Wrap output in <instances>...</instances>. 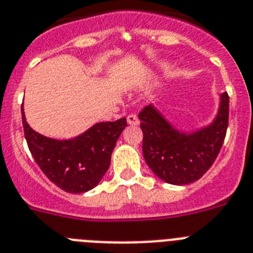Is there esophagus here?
<instances>
[{"label": "esophagus", "mask_w": 253, "mask_h": 253, "mask_svg": "<svg viewBox=\"0 0 253 253\" xmlns=\"http://www.w3.org/2000/svg\"><path fill=\"white\" fill-rule=\"evenodd\" d=\"M127 122H128V125H132V126H137L139 125V118H137V116L136 114H128L127 116Z\"/></svg>", "instance_id": "obj_1"}]
</instances>
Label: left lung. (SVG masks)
Returning a JSON list of instances; mask_svg holds the SVG:
<instances>
[{
	"label": "left lung",
	"mask_w": 253,
	"mask_h": 253,
	"mask_svg": "<svg viewBox=\"0 0 253 253\" xmlns=\"http://www.w3.org/2000/svg\"><path fill=\"white\" fill-rule=\"evenodd\" d=\"M139 118L146 164L167 183L188 184L208 172L223 146L229 118V96L228 93L220 95L212 124L190 133L174 128L151 104L140 112Z\"/></svg>",
	"instance_id": "obj_1"
}]
</instances>
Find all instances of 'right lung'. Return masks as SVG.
Instances as JSON below:
<instances>
[{
	"label": "right lung",
	"instance_id": "add662e5",
	"mask_svg": "<svg viewBox=\"0 0 253 253\" xmlns=\"http://www.w3.org/2000/svg\"><path fill=\"white\" fill-rule=\"evenodd\" d=\"M23 114L24 135L33 158L50 182L70 193H83L99 183L111 164L112 151L126 118L99 122L78 137L56 140L35 132Z\"/></svg>",
	"mask_w": 253,
	"mask_h": 253
}]
</instances>
